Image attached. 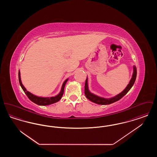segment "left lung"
Returning <instances> with one entry per match:
<instances>
[{
  "label": "left lung",
  "mask_w": 157,
  "mask_h": 157,
  "mask_svg": "<svg viewBox=\"0 0 157 157\" xmlns=\"http://www.w3.org/2000/svg\"><path fill=\"white\" fill-rule=\"evenodd\" d=\"M136 78V67L134 65L133 66V74L132 75V78L128 84L127 87L122 90L119 94L117 95L116 96L113 97L109 98H105L99 97L97 95H95L94 94L92 93L88 87V77L86 79L85 84V95L86 97L91 102H93L94 103H95L99 105H109L112 104L113 102H115L118 101H119L124 96H125L128 92L131 90V88L132 87V86L134 84L135 79Z\"/></svg>",
  "instance_id": "left-lung-1"
}]
</instances>
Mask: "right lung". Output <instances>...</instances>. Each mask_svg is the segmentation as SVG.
Wrapping results in <instances>:
<instances>
[{
	"instance_id": "obj_1",
	"label": "right lung",
	"mask_w": 157,
	"mask_h": 157,
	"mask_svg": "<svg viewBox=\"0 0 157 157\" xmlns=\"http://www.w3.org/2000/svg\"><path fill=\"white\" fill-rule=\"evenodd\" d=\"M18 76H19V81L20 85H21V88H22L24 92L25 93V94L27 95V97L29 98V99H30L31 101H32L35 104L38 105H41V106L49 105L58 102L60 99H61V98L63 94L65 86L67 82L69 79L67 78L63 82L62 85V88H61V90H60L59 93L58 95H56V96L51 97H39V96H36L35 95H33V94L30 93V92H29L26 90L25 87L23 86L22 83L20 71H19Z\"/></svg>"
}]
</instances>
